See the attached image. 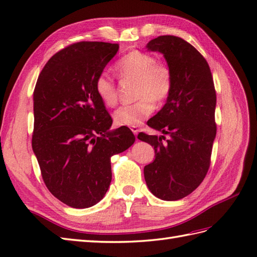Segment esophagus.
<instances>
[{"instance_id":"1","label":"esophagus","mask_w":257,"mask_h":257,"mask_svg":"<svg viewBox=\"0 0 257 257\" xmlns=\"http://www.w3.org/2000/svg\"><path fill=\"white\" fill-rule=\"evenodd\" d=\"M132 132L135 134V136H137L139 133V128L137 127H132Z\"/></svg>"}]
</instances>
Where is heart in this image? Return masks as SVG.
<instances>
[{"instance_id": "1", "label": "heart", "mask_w": 257, "mask_h": 257, "mask_svg": "<svg viewBox=\"0 0 257 257\" xmlns=\"http://www.w3.org/2000/svg\"><path fill=\"white\" fill-rule=\"evenodd\" d=\"M114 72L123 80L136 81L135 96L138 101L118 108L113 112L117 125L136 127L152 113L155 102L160 103L170 96L173 86L172 73L166 64L140 51L125 54L114 65ZM95 92L103 105L113 107L118 101V91L113 80L101 74L95 80Z\"/></svg>"}]
</instances>
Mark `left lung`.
I'll list each match as a JSON object with an SVG mask.
<instances>
[{
    "label": "left lung",
    "instance_id": "obj_1",
    "mask_svg": "<svg viewBox=\"0 0 257 257\" xmlns=\"http://www.w3.org/2000/svg\"><path fill=\"white\" fill-rule=\"evenodd\" d=\"M146 47L165 57L173 86L165 106L148 120L162 136L138 135L155 149L154 162L144 169L145 180L157 198L176 201L192 193L209 170L216 135L214 84L205 58L181 37L159 36Z\"/></svg>",
    "mask_w": 257,
    "mask_h": 257
}]
</instances>
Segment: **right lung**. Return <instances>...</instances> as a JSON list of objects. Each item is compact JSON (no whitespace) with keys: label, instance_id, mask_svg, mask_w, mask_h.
Wrapping results in <instances>:
<instances>
[{"label":"right lung","instance_id":"1","mask_svg":"<svg viewBox=\"0 0 257 257\" xmlns=\"http://www.w3.org/2000/svg\"><path fill=\"white\" fill-rule=\"evenodd\" d=\"M118 44L79 42L56 53L35 86L32 148L50 192L68 206L97 204L111 182L110 158L127 150L135 136L111 130L112 119L95 92V80Z\"/></svg>","mask_w":257,"mask_h":257}]
</instances>
